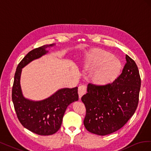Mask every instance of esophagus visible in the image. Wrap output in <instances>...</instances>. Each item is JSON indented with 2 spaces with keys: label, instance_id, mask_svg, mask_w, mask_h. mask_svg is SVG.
Instances as JSON below:
<instances>
[{
  "label": "esophagus",
  "instance_id": "34e87169",
  "mask_svg": "<svg viewBox=\"0 0 151 151\" xmlns=\"http://www.w3.org/2000/svg\"><path fill=\"white\" fill-rule=\"evenodd\" d=\"M86 90H87V87L86 85L83 84V85H81L79 87V89H78V93H79V98H81L83 94H84L86 92Z\"/></svg>",
  "mask_w": 151,
  "mask_h": 151
}]
</instances>
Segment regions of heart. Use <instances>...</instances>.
Instances as JSON below:
<instances>
[{
  "instance_id": "heart-1",
  "label": "heart",
  "mask_w": 151,
  "mask_h": 151,
  "mask_svg": "<svg viewBox=\"0 0 151 151\" xmlns=\"http://www.w3.org/2000/svg\"><path fill=\"white\" fill-rule=\"evenodd\" d=\"M113 55L102 50H95L88 54L86 67L87 69L95 72L94 77L99 83H104L113 79L120 68V63Z\"/></svg>"
}]
</instances>
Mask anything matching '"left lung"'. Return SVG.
Instances as JSON below:
<instances>
[{
  "label": "left lung",
  "mask_w": 151,
  "mask_h": 151,
  "mask_svg": "<svg viewBox=\"0 0 151 151\" xmlns=\"http://www.w3.org/2000/svg\"><path fill=\"white\" fill-rule=\"evenodd\" d=\"M121 74L104 85L89 83L81 100L86 113V129L93 134L106 135L124 126L133 116L139 103L141 79L137 65L126 55Z\"/></svg>",
  "instance_id": "1"
}]
</instances>
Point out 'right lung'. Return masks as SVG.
Returning <instances> with one entry per match:
<instances>
[{
	"label": "right lung",
	"instance_id": "obj_1",
	"mask_svg": "<svg viewBox=\"0 0 151 151\" xmlns=\"http://www.w3.org/2000/svg\"><path fill=\"white\" fill-rule=\"evenodd\" d=\"M48 47L43 45L32 50L22 58L17 67L12 89V99L18 120L26 129L40 135L56 133L61 127L67 106L79 99L77 87L61 89L40 101H32L22 96L20 86L22 68L46 53Z\"/></svg>",
	"mask_w": 151,
	"mask_h": 151
}]
</instances>
